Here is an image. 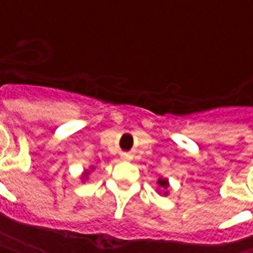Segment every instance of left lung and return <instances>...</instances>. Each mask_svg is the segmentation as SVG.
<instances>
[{"mask_svg": "<svg viewBox=\"0 0 253 253\" xmlns=\"http://www.w3.org/2000/svg\"><path fill=\"white\" fill-rule=\"evenodd\" d=\"M157 184H159V188H157V191H159L160 195L167 196L168 194H169V191H168V188H169V181H168V179H164V177H159V180H157Z\"/></svg>", "mask_w": 253, "mask_h": 253, "instance_id": "obj_1", "label": "left lung"}]
</instances>
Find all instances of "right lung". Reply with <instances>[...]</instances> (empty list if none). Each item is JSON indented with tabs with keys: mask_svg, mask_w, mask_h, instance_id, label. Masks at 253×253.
<instances>
[{
	"mask_svg": "<svg viewBox=\"0 0 253 253\" xmlns=\"http://www.w3.org/2000/svg\"><path fill=\"white\" fill-rule=\"evenodd\" d=\"M92 170H94V167H89L88 169H85L83 172V175H81V181H85V180H88V177H89V175H90V172H92Z\"/></svg>",
	"mask_w": 253,
	"mask_h": 253,
	"instance_id": "add662e5",
	"label": "right lung"
}]
</instances>
